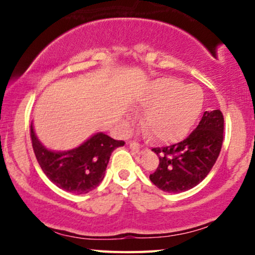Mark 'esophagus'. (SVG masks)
I'll return each instance as SVG.
<instances>
[{
  "label": "esophagus",
  "mask_w": 255,
  "mask_h": 255,
  "mask_svg": "<svg viewBox=\"0 0 255 255\" xmlns=\"http://www.w3.org/2000/svg\"><path fill=\"white\" fill-rule=\"evenodd\" d=\"M130 148L133 149V151L137 152V153H144L145 152V148L142 147L140 144H138V142H135V141L130 142Z\"/></svg>",
  "instance_id": "esophagus-1"
}]
</instances>
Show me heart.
Wrapping results in <instances>:
<instances>
[{
	"label": "heart",
	"instance_id": "obj_1",
	"mask_svg": "<svg viewBox=\"0 0 255 255\" xmlns=\"http://www.w3.org/2000/svg\"><path fill=\"white\" fill-rule=\"evenodd\" d=\"M203 101L200 87L184 86L174 78L156 80L140 100V107L146 109L142 125L158 140H176L193 127Z\"/></svg>",
	"mask_w": 255,
	"mask_h": 255
}]
</instances>
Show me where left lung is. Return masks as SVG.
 Returning <instances> with one entry per match:
<instances>
[{"instance_id": "8db88e82", "label": "left lung", "mask_w": 255, "mask_h": 255, "mask_svg": "<svg viewBox=\"0 0 255 255\" xmlns=\"http://www.w3.org/2000/svg\"><path fill=\"white\" fill-rule=\"evenodd\" d=\"M224 138L221 110L205 111L197 128L176 144L154 147L159 165L149 180L167 193L189 190L204 180L219 153Z\"/></svg>"}]
</instances>
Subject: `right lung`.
Wrapping results in <instances>:
<instances>
[{
    "mask_svg": "<svg viewBox=\"0 0 255 255\" xmlns=\"http://www.w3.org/2000/svg\"><path fill=\"white\" fill-rule=\"evenodd\" d=\"M33 152L37 161L55 186L73 194H87L103 180L110 155L123 140H115L104 133H96L78 148L67 152H52L40 144L30 127Z\"/></svg>",
    "mask_w": 255,
    "mask_h": 255,
    "instance_id": "right-lung-1",
    "label": "right lung"
}]
</instances>
